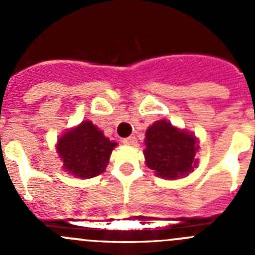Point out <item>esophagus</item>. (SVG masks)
<instances>
[{
    "instance_id": "obj_1",
    "label": "esophagus",
    "mask_w": 255,
    "mask_h": 255,
    "mask_svg": "<svg viewBox=\"0 0 255 255\" xmlns=\"http://www.w3.org/2000/svg\"><path fill=\"white\" fill-rule=\"evenodd\" d=\"M123 143L125 144V145H135V144H136V138H135V136H129V138L123 139Z\"/></svg>"
}]
</instances>
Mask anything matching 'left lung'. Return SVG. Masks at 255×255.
I'll return each instance as SVG.
<instances>
[{
  "mask_svg": "<svg viewBox=\"0 0 255 255\" xmlns=\"http://www.w3.org/2000/svg\"><path fill=\"white\" fill-rule=\"evenodd\" d=\"M145 163L163 179L186 176L195 164L197 139L168 121H155L145 132Z\"/></svg>",
  "mask_w": 255,
  "mask_h": 255,
  "instance_id": "left-lung-1",
  "label": "left lung"
}]
</instances>
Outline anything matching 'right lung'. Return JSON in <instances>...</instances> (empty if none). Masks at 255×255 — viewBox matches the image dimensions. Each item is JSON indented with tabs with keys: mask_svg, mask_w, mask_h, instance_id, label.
I'll return each mask as SVG.
<instances>
[{
	"mask_svg": "<svg viewBox=\"0 0 255 255\" xmlns=\"http://www.w3.org/2000/svg\"><path fill=\"white\" fill-rule=\"evenodd\" d=\"M116 145V141L106 138L91 121H84L58 139L57 150L67 172L80 179H89L106 170Z\"/></svg>",
	"mask_w": 255,
	"mask_h": 255,
	"instance_id": "add662e5",
	"label": "right lung"
}]
</instances>
